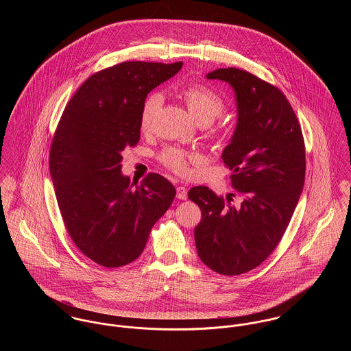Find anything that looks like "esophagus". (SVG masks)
Listing matches in <instances>:
<instances>
[{
	"label": "esophagus",
	"mask_w": 351,
	"mask_h": 351,
	"mask_svg": "<svg viewBox=\"0 0 351 351\" xmlns=\"http://www.w3.org/2000/svg\"><path fill=\"white\" fill-rule=\"evenodd\" d=\"M177 199L180 200L188 199V189L185 186H177Z\"/></svg>",
	"instance_id": "1"
}]
</instances>
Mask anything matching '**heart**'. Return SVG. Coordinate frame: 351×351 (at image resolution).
I'll list each match as a JSON object with an SVG mask.
<instances>
[{
  "label": "heart",
  "instance_id": "b5f03b06",
  "mask_svg": "<svg viewBox=\"0 0 351 351\" xmlns=\"http://www.w3.org/2000/svg\"><path fill=\"white\" fill-rule=\"evenodd\" d=\"M181 96L185 101L189 113L196 120V123H212L224 109V102L219 95H216L212 89L193 84L188 85L181 90ZM162 102L160 95H151L145 101L141 114V127L143 131L150 130L154 113L159 108ZM197 155L178 150V149H167L162 154V162L180 174H186L189 170V162L196 160Z\"/></svg>",
  "mask_w": 351,
  "mask_h": 351
}]
</instances>
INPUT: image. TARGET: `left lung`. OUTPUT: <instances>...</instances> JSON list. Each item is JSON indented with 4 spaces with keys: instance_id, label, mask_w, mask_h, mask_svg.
Returning a JSON list of instances; mask_svg holds the SVG:
<instances>
[{
    "instance_id": "obj_1",
    "label": "left lung",
    "mask_w": 351,
    "mask_h": 351,
    "mask_svg": "<svg viewBox=\"0 0 351 351\" xmlns=\"http://www.w3.org/2000/svg\"><path fill=\"white\" fill-rule=\"evenodd\" d=\"M208 80L227 82L235 96L237 125L223 162L243 201L231 205L206 186L189 199L200 206L195 228L201 261L213 271L237 276L261 265L281 241L300 199L305 149L298 117L273 85L235 67L216 69Z\"/></svg>"
}]
</instances>
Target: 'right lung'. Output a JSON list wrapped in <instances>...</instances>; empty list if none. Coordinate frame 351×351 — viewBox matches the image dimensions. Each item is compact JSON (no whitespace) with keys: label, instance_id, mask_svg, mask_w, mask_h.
Wrapping results in <instances>:
<instances>
[{"label":"right lung","instance_id":"1","mask_svg":"<svg viewBox=\"0 0 351 351\" xmlns=\"http://www.w3.org/2000/svg\"><path fill=\"white\" fill-rule=\"evenodd\" d=\"M182 62H123L88 78L69 101L50 151L58 205L75 246L105 267L135 261L152 226L176 197L165 177L132 182L121 152L141 139L147 95L176 75Z\"/></svg>","mask_w":351,"mask_h":351}]
</instances>
